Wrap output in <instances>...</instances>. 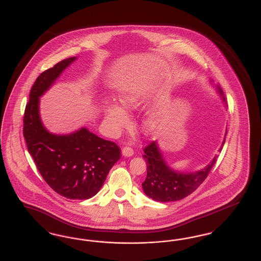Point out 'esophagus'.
I'll return each instance as SVG.
<instances>
[{"mask_svg":"<svg viewBox=\"0 0 261 261\" xmlns=\"http://www.w3.org/2000/svg\"><path fill=\"white\" fill-rule=\"evenodd\" d=\"M122 154H123L124 156L129 157V156H132V155L134 154V150H133V148L130 147V146H124V147L122 148Z\"/></svg>","mask_w":261,"mask_h":261,"instance_id":"34e87169","label":"esophagus"}]
</instances>
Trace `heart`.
<instances>
[{"instance_id": "obj_1", "label": "heart", "mask_w": 261, "mask_h": 261, "mask_svg": "<svg viewBox=\"0 0 261 261\" xmlns=\"http://www.w3.org/2000/svg\"><path fill=\"white\" fill-rule=\"evenodd\" d=\"M120 103L126 111L132 112L138 110L143 103L142 94L139 91L125 92L120 96ZM105 118L109 126L113 130H117L121 127H124L129 122V118L125 111L117 104H108L105 107ZM156 125L157 120L155 118L148 119L145 122V127L148 130H153Z\"/></svg>"}]
</instances>
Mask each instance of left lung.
<instances>
[{"label":"left lung","instance_id":"1","mask_svg":"<svg viewBox=\"0 0 261 261\" xmlns=\"http://www.w3.org/2000/svg\"><path fill=\"white\" fill-rule=\"evenodd\" d=\"M218 91L225 101V93L221 87H218ZM144 152L143 157L146 163L147 174L142 184L143 189L146 196L162 202L176 201L191 195L206 179L217 161L216 156L211 164L203 170L194 173H183L171 171L166 165L156 142L147 144L144 148Z\"/></svg>","mask_w":261,"mask_h":261}]
</instances>
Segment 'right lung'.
Masks as SVG:
<instances>
[{
	"label": "right lung",
	"mask_w": 261,
	"mask_h": 261,
	"mask_svg": "<svg viewBox=\"0 0 261 261\" xmlns=\"http://www.w3.org/2000/svg\"><path fill=\"white\" fill-rule=\"evenodd\" d=\"M75 59L56 63L36 78L24 113L23 135L37 170L56 193L70 199H88L98 193L120 158L119 146L86 128L70 135L51 134L38 114L39 96Z\"/></svg>",
	"instance_id": "add662e5"
}]
</instances>
